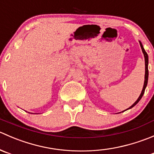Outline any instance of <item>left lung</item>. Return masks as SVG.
Returning <instances> with one entry per match:
<instances>
[{"mask_svg":"<svg viewBox=\"0 0 154 154\" xmlns=\"http://www.w3.org/2000/svg\"><path fill=\"white\" fill-rule=\"evenodd\" d=\"M139 44H140V46H141V48H142V53H143V54H144V62H145V74H144V86H143V88H142V92H141L140 95H139V97H138V99H137V100H136V101L135 102V103H133V104L131 106H130L128 109H126V110L130 109L133 108V106H136V105L138 103H139V101L141 100V98H142V96H143V94H144V90H145L146 87H147V80H148V55H147V53H146V51H144V48H143V45H142V42H141L140 41H139ZM126 110H125V111H126Z\"/></svg>","mask_w":154,"mask_h":154,"instance_id":"1","label":"left lung"}]
</instances>
